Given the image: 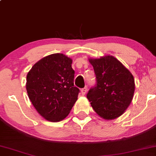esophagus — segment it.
<instances>
[{
	"mask_svg": "<svg viewBox=\"0 0 156 156\" xmlns=\"http://www.w3.org/2000/svg\"><path fill=\"white\" fill-rule=\"evenodd\" d=\"M80 92H81L82 95L85 94L87 92V86H85V87L83 88V89H81V90H80Z\"/></svg>",
	"mask_w": 156,
	"mask_h": 156,
	"instance_id": "obj_1",
	"label": "esophagus"
}]
</instances>
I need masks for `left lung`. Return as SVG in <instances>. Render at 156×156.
I'll return each instance as SVG.
<instances>
[{"label":"left lung","instance_id":"8db88e82","mask_svg":"<svg viewBox=\"0 0 156 156\" xmlns=\"http://www.w3.org/2000/svg\"><path fill=\"white\" fill-rule=\"evenodd\" d=\"M89 62L96 75V84L89 89L86 97L103 119L119 117L132 102L135 89L134 77L112 56L89 59Z\"/></svg>","mask_w":156,"mask_h":156}]
</instances>
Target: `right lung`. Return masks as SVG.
Wrapping results in <instances>:
<instances>
[{"mask_svg":"<svg viewBox=\"0 0 156 156\" xmlns=\"http://www.w3.org/2000/svg\"><path fill=\"white\" fill-rule=\"evenodd\" d=\"M72 59L53 54L39 60L27 76V94L41 116L49 121L66 118L78 99L79 89L74 86Z\"/></svg>","mask_w":156,"mask_h":156,"instance_id":"right-lung-1","label":"right lung"}]
</instances>
